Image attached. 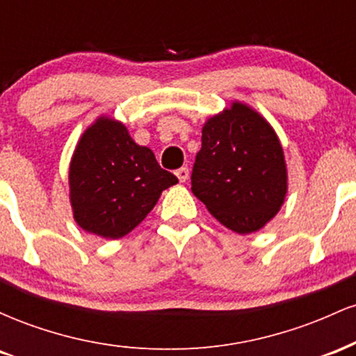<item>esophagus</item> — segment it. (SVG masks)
Returning a JSON list of instances; mask_svg holds the SVG:
<instances>
[{
	"mask_svg": "<svg viewBox=\"0 0 356 356\" xmlns=\"http://www.w3.org/2000/svg\"><path fill=\"white\" fill-rule=\"evenodd\" d=\"M175 175H177L179 181L186 182L187 179H189V169H187V167H181V169L175 170Z\"/></svg>",
	"mask_w": 356,
	"mask_h": 356,
	"instance_id": "1",
	"label": "esophagus"
}]
</instances>
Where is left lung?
<instances>
[{
  "label": "left lung",
  "instance_id": "left-lung-1",
  "mask_svg": "<svg viewBox=\"0 0 356 356\" xmlns=\"http://www.w3.org/2000/svg\"><path fill=\"white\" fill-rule=\"evenodd\" d=\"M191 181L195 197L227 229L238 234L263 229L288 194L280 137L257 110L231 102L204 122Z\"/></svg>",
  "mask_w": 356,
  "mask_h": 356
}]
</instances>
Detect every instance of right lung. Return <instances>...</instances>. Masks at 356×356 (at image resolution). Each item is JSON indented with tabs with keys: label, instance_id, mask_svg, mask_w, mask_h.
I'll return each mask as SVG.
<instances>
[{
	"label": "right lung",
	"instance_id": "add662e5",
	"mask_svg": "<svg viewBox=\"0 0 356 356\" xmlns=\"http://www.w3.org/2000/svg\"><path fill=\"white\" fill-rule=\"evenodd\" d=\"M177 182L149 147L134 142L125 124L100 115L85 129L72 155L73 219L104 239L124 238L154 209L162 191Z\"/></svg>",
	"mask_w": 356,
	"mask_h": 356
}]
</instances>
